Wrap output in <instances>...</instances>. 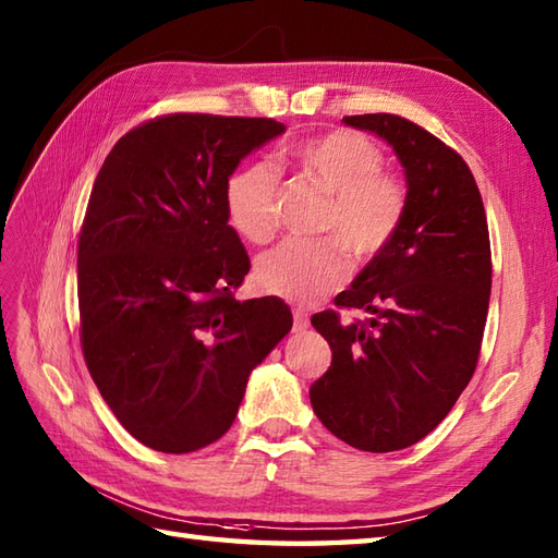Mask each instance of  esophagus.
<instances>
[{
	"instance_id": "obj_1",
	"label": "esophagus",
	"mask_w": 558,
	"mask_h": 558,
	"mask_svg": "<svg viewBox=\"0 0 558 558\" xmlns=\"http://www.w3.org/2000/svg\"><path fill=\"white\" fill-rule=\"evenodd\" d=\"M292 318H294V324H292L294 330H306V328H310V316H306V312L294 310Z\"/></svg>"
}]
</instances>
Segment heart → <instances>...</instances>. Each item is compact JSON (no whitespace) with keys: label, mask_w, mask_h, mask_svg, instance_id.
I'll use <instances>...</instances> for the list:
<instances>
[{"label":"heart","mask_w":558,"mask_h":558,"mask_svg":"<svg viewBox=\"0 0 558 558\" xmlns=\"http://www.w3.org/2000/svg\"><path fill=\"white\" fill-rule=\"evenodd\" d=\"M304 177L330 194L318 230L324 240H288L256 260L260 290L298 304H314L336 292L350 276V255L372 264L396 240L408 213V186L384 168V153L369 138L333 129L302 141L294 148ZM280 172L256 160L230 174L225 210L234 232L264 244L278 230Z\"/></svg>","instance_id":"1"}]
</instances>
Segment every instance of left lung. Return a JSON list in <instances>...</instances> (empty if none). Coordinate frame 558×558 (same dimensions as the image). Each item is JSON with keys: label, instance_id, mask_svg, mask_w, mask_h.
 Listing matches in <instances>:
<instances>
[{"label": "left lung", "instance_id": "8db88e82", "mask_svg": "<svg viewBox=\"0 0 558 558\" xmlns=\"http://www.w3.org/2000/svg\"><path fill=\"white\" fill-rule=\"evenodd\" d=\"M342 122L393 146L408 213L386 252L336 298L340 310L369 318L312 316L333 360L310 398L340 441L388 453L434 432L477 369L492 292L489 228L475 177L441 138L386 112Z\"/></svg>", "mask_w": 558, "mask_h": 558}]
</instances>
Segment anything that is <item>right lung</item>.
<instances>
[{
    "instance_id": "right-lung-1",
    "label": "right lung",
    "mask_w": 558,
    "mask_h": 558,
    "mask_svg": "<svg viewBox=\"0 0 558 558\" xmlns=\"http://www.w3.org/2000/svg\"><path fill=\"white\" fill-rule=\"evenodd\" d=\"M286 132L268 117L172 112L117 141L78 234L81 350L141 444L192 453L230 429L248 374L290 333L278 298L234 300L252 268L225 184Z\"/></svg>"
}]
</instances>
